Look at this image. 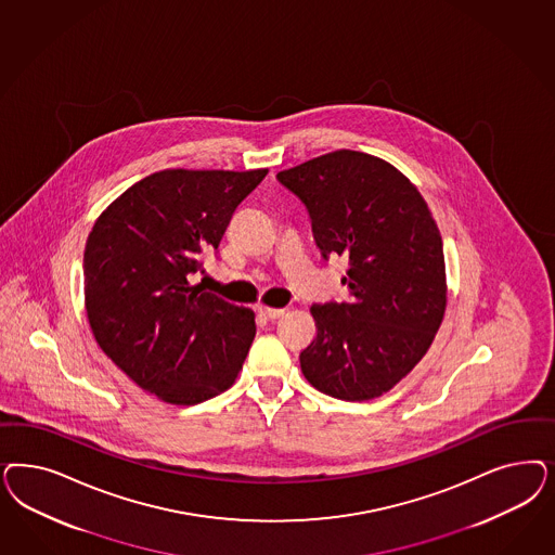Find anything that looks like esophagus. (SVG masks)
I'll list each match as a JSON object with an SVG mask.
<instances>
[{"label":"esophagus","instance_id":"34e87169","mask_svg":"<svg viewBox=\"0 0 555 555\" xmlns=\"http://www.w3.org/2000/svg\"><path fill=\"white\" fill-rule=\"evenodd\" d=\"M259 312L269 319V321H275L280 317L286 314V308H269V306H259Z\"/></svg>","mask_w":555,"mask_h":555}]
</instances>
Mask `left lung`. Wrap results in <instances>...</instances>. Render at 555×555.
Returning a JSON list of instances; mask_svg holds the SVG:
<instances>
[{
	"mask_svg": "<svg viewBox=\"0 0 555 555\" xmlns=\"http://www.w3.org/2000/svg\"><path fill=\"white\" fill-rule=\"evenodd\" d=\"M302 199L324 259L349 261L347 302L312 305L317 337L300 353L306 379L339 400H372L429 351L446 306V257L421 192L393 165L340 149L280 171Z\"/></svg>",
	"mask_w": 555,
	"mask_h": 555,
	"instance_id": "obj_1",
	"label": "left lung"
}]
</instances>
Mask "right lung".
<instances>
[{
  "mask_svg": "<svg viewBox=\"0 0 555 555\" xmlns=\"http://www.w3.org/2000/svg\"><path fill=\"white\" fill-rule=\"evenodd\" d=\"M268 169H163L95 220L83 253L91 333L126 376L190 406L229 390L255 339V314L192 286L236 206Z\"/></svg>",
  "mask_w": 555,
  "mask_h": 555,
  "instance_id": "1",
  "label": "right lung"
}]
</instances>
